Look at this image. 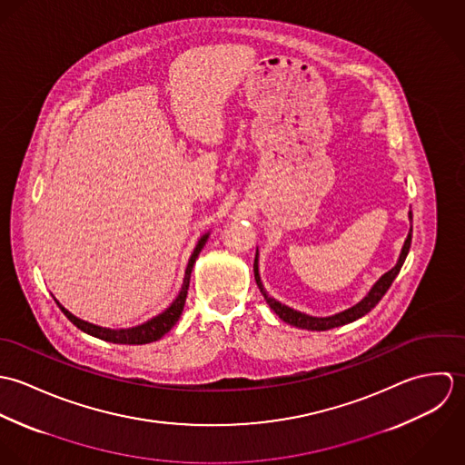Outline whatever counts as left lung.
<instances>
[{"label": "left lung", "instance_id": "1", "mask_svg": "<svg viewBox=\"0 0 465 465\" xmlns=\"http://www.w3.org/2000/svg\"><path fill=\"white\" fill-rule=\"evenodd\" d=\"M410 219L411 217V212H410ZM411 230L410 228V233L404 241V246H402V252H401V257H399V262L395 264V268H391L388 273H384L381 279L375 282V285L371 287V292L360 302L356 303L354 307L340 312V314H334V316H329V318H316V316H309V314H302L291 307H285L282 305L277 300H273L262 287L261 283V277H259V264H257V257H255V264H253V272H255V280H257V285L261 287L262 294H264V300L270 303V307L279 314L280 320H283L285 323L292 325V327H298V329H307V331H327V329H334V327H340V325H345V323H351V322H356L358 318L365 316L367 312H371V309L379 303V300L384 296V292L390 289L391 282L395 280V277L399 275L404 261H406V255L410 252V244H411Z\"/></svg>", "mask_w": 465, "mask_h": 465}]
</instances>
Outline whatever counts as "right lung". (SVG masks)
<instances>
[{
    "mask_svg": "<svg viewBox=\"0 0 465 465\" xmlns=\"http://www.w3.org/2000/svg\"><path fill=\"white\" fill-rule=\"evenodd\" d=\"M208 235H203L188 261V266H186L185 280H183V287H182V292L180 296L173 302V305L162 312L160 316L149 320L147 323L143 325H138V327H133V329H120V331H111V329H102V327H96L94 323H88V322H83L79 318H75L70 311H66L59 302L57 305L61 307V311L64 312V316L77 327L81 329L83 332L94 336L98 340H104V341H111V343H122V345H143V343H151V341H156L160 340L163 334H167L174 325L176 322L180 320L182 312H183V307H185L186 291H188V283H190V273H192V268H193V262L199 255V252L203 250L204 242H206Z\"/></svg>",
    "mask_w": 465,
    "mask_h": 465,
    "instance_id": "add662e5",
    "label": "right lung"
}]
</instances>
